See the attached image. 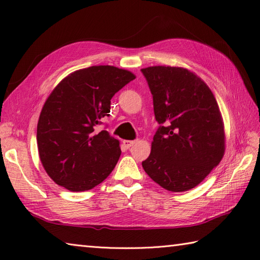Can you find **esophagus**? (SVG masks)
<instances>
[{
    "label": "esophagus",
    "mask_w": 260,
    "mask_h": 260,
    "mask_svg": "<svg viewBox=\"0 0 260 260\" xmlns=\"http://www.w3.org/2000/svg\"><path fill=\"white\" fill-rule=\"evenodd\" d=\"M136 142H137L136 140H133V141H132V140H123V141H122L123 145H124L125 147H127V148H130Z\"/></svg>",
    "instance_id": "obj_1"
}]
</instances>
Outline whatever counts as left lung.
I'll use <instances>...</instances> for the list:
<instances>
[{
    "instance_id": "obj_1",
    "label": "left lung",
    "mask_w": 260,
    "mask_h": 260,
    "mask_svg": "<svg viewBox=\"0 0 260 260\" xmlns=\"http://www.w3.org/2000/svg\"><path fill=\"white\" fill-rule=\"evenodd\" d=\"M141 70L152 92L156 120L162 124L153 138L143 169L165 190H191L224 155V123L215 95L202 78L186 68Z\"/></svg>"
}]
</instances>
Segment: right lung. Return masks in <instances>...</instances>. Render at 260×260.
Listing matches in <instances>:
<instances>
[{
    "label": "right lung",
    "instance_id": "1",
    "mask_svg": "<svg viewBox=\"0 0 260 260\" xmlns=\"http://www.w3.org/2000/svg\"><path fill=\"white\" fill-rule=\"evenodd\" d=\"M133 79L129 70L101 65L76 70L55 86L37 127L39 157L55 183L83 192L111 175L121 154L119 140L95 127L111 113L115 93Z\"/></svg>",
    "mask_w": 260,
    "mask_h": 260
}]
</instances>
